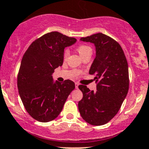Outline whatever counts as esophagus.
I'll return each mask as SVG.
<instances>
[{
	"instance_id": "1",
	"label": "esophagus",
	"mask_w": 149,
	"mask_h": 149,
	"mask_svg": "<svg viewBox=\"0 0 149 149\" xmlns=\"http://www.w3.org/2000/svg\"><path fill=\"white\" fill-rule=\"evenodd\" d=\"M75 85H76V88H79V84H78V83H76V84H75Z\"/></svg>"
}]
</instances>
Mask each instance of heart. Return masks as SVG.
I'll use <instances>...</instances> for the list:
<instances>
[{
  "instance_id": "heart-1",
  "label": "heart",
  "mask_w": 149,
  "mask_h": 149,
  "mask_svg": "<svg viewBox=\"0 0 149 149\" xmlns=\"http://www.w3.org/2000/svg\"><path fill=\"white\" fill-rule=\"evenodd\" d=\"M76 50L79 52V55L83 58L84 55H86L88 52H91V49L90 47L85 45H81L78 46L77 48H76ZM68 56V51L65 50L64 52V58H66Z\"/></svg>"
}]
</instances>
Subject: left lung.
<instances>
[{"instance_id":"obj_1","label":"left lung","mask_w":149,"mask_h":149,"mask_svg":"<svg viewBox=\"0 0 149 149\" xmlns=\"http://www.w3.org/2000/svg\"><path fill=\"white\" fill-rule=\"evenodd\" d=\"M81 41L91 42L96 49L95 59L89 74H95L97 91L86 86L79 88L83 98L79 102L82 118L92 125L106 124L116 115L129 88L128 65L121 46L102 33L82 37Z\"/></svg>"}]
</instances>
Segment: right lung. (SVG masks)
<instances>
[{
  "label": "right lung",
  "instance_id": "1",
  "mask_svg": "<svg viewBox=\"0 0 149 149\" xmlns=\"http://www.w3.org/2000/svg\"><path fill=\"white\" fill-rule=\"evenodd\" d=\"M76 40L52 31L33 42L24 55L17 79L21 100L34 119L42 123L53 120L60 115L74 82L54 81V70L63 63L64 49Z\"/></svg>",
  "mask_w": 149,
  "mask_h": 149
}]
</instances>
